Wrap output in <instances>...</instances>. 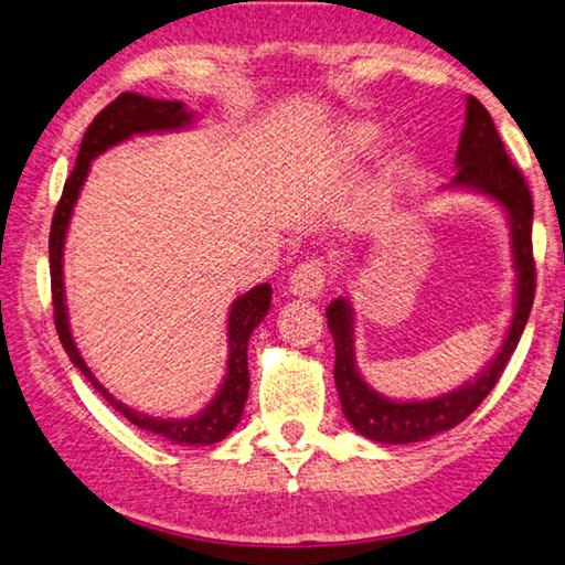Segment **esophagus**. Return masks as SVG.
<instances>
[{"label": "esophagus", "mask_w": 565, "mask_h": 565, "mask_svg": "<svg viewBox=\"0 0 565 565\" xmlns=\"http://www.w3.org/2000/svg\"><path fill=\"white\" fill-rule=\"evenodd\" d=\"M326 277H328V265L322 257H310V260H302L295 267L288 282V290L298 298L316 300L326 290Z\"/></svg>", "instance_id": "34e87169"}]
</instances>
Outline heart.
Returning <instances> with one entry per match:
<instances>
[{"label":"heart","instance_id":"1","mask_svg":"<svg viewBox=\"0 0 565 565\" xmlns=\"http://www.w3.org/2000/svg\"><path fill=\"white\" fill-rule=\"evenodd\" d=\"M383 140V127L373 122V119H350L340 127L338 135V160L343 162H358L375 150ZM387 170L395 172L397 164L391 162Z\"/></svg>","mask_w":565,"mask_h":565}]
</instances>
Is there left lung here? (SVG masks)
I'll return each instance as SVG.
<instances>
[{
  "label": "left lung",
  "instance_id": "obj_1",
  "mask_svg": "<svg viewBox=\"0 0 565 565\" xmlns=\"http://www.w3.org/2000/svg\"><path fill=\"white\" fill-rule=\"evenodd\" d=\"M456 178L450 188L478 190L493 198L505 210L511 220L513 260L518 273L515 285V310L511 328L498 355L488 363L473 383L456 387L452 393H443L430 401H391L375 393L358 373L353 350V308L348 298H338L326 310L328 328L335 340V385L350 425L375 443L387 446H405V443L428 440L436 433L456 428L473 413L486 395L493 391L498 377L511 360L518 340L529 322L533 298H535V263H533V200L521 170L511 162L505 145L498 135L488 109L476 97H468L466 127L460 132V145L456 154Z\"/></svg>",
  "mask_w": 565,
  "mask_h": 565
}]
</instances>
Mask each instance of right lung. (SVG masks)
<instances>
[{
  "label": "right lung",
  "mask_w": 565,
  "mask_h": 565,
  "mask_svg": "<svg viewBox=\"0 0 565 565\" xmlns=\"http://www.w3.org/2000/svg\"><path fill=\"white\" fill-rule=\"evenodd\" d=\"M195 115L188 113V107L182 102L170 99H152L137 92H122L115 102L102 109V113L92 119L85 137H82L77 162L74 170L64 182L62 198L57 202L52 217L50 230V277H52V302H54V328L62 340V348L67 350V355L74 365L82 370V375L95 385V391L113 405L117 413H122L129 423H135L137 428L150 430L154 436L164 440L180 443V446H212L222 438H227L233 433L235 425L243 418V408L249 391V373H247V343L253 330L260 326L263 318L270 310L273 288L267 282L255 285L253 290L239 295L233 302L227 318V375L225 383L220 385L217 395L212 397V403L205 411L192 415V418H152V415L137 413L127 408L125 403H119L115 395L107 393V387L95 377V373L87 367L82 360L77 345L72 340L70 320H67V302H64V280H62V253H64V237H67L70 217L74 210V202L79 198L82 184L87 180L89 162L97 154L109 150L113 145H119L122 140H129L132 135H147V132H164V129H180L192 125Z\"/></svg>",
  "instance_id": "add662e5"
}]
</instances>
